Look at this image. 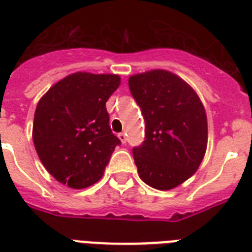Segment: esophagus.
<instances>
[{"label":"esophagus","instance_id":"obj_1","mask_svg":"<svg viewBox=\"0 0 252 252\" xmlns=\"http://www.w3.org/2000/svg\"><path fill=\"white\" fill-rule=\"evenodd\" d=\"M118 137H119V139L122 141V143L126 142V133H119V134H118Z\"/></svg>","mask_w":252,"mask_h":252}]
</instances>
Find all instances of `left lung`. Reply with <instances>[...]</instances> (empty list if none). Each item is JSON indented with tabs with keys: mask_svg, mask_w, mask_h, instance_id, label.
<instances>
[{
	"mask_svg": "<svg viewBox=\"0 0 252 252\" xmlns=\"http://www.w3.org/2000/svg\"><path fill=\"white\" fill-rule=\"evenodd\" d=\"M130 94L146 123L145 141L133 149L139 178L168 191L198 169L208 146V120L193 88L178 75L155 69L132 75Z\"/></svg>",
	"mask_w": 252,
	"mask_h": 252,
	"instance_id": "1",
	"label": "left lung"
}]
</instances>
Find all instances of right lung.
Returning a JSON list of instances; mask_svg holds the SVG:
<instances>
[{
  "label": "right lung",
  "mask_w": 252,
  "mask_h": 252,
  "mask_svg": "<svg viewBox=\"0 0 252 252\" xmlns=\"http://www.w3.org/2000/svg\"><path fill=\"white\" fill-rule=\"evenodd\" d=\"M120 86L115 74H70L39 100L33 142L47 172L82 189L102 178L120 139L111 132L106 102Z\"/></svg>",
  "instance_id": "add662e5"
}]
</instances>
